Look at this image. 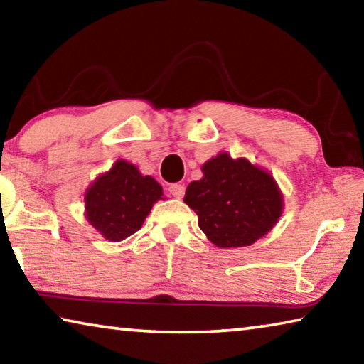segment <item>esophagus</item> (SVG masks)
Wrapping results in <instances>:
<instances>
[{
    "instance_id": "obj_1",
    "label": "esophagus",
    "mask_w": 364,
    "mask_h": 364,
    "mask_svg": "<svg viewBox=\"0 0 364 364\" xmlns=\"http://www.w3.org/2000/svg\"><path fill=\"white\" fill-rule=\"evenodd\" d=\"M170 194L176 197V199H181V197L184 196V191H186V188H184V184H180V183H175V184H170Z\"/></svg>"
}]
</instances>
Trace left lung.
I'll use <instances>...</instances> for the list:
<instances>
[{
    "instance_id": "obj_1",
    "label": "left lung",
    "mask_w": 364,
    "mask_h": 364,
    "mask_svg": "<svg viewBox=\"0 0 364 364\" xmlns=\"http://www.w3.org/2000/svg\"><path fill=\"white\" fill-rule=\"evenodd\" d=\"M202 171V180L189 183L184 202L217 247H245L278 223L284 200L268 171L228 152L207 160Z\"/></svg>"
}]
</instances>
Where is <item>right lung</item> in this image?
<instances>
[{"instance_id":"1","label":"right lung","mask_w":364,"mask_h":364,"mask_svg":"<svg viewBox=\"0 0 364 364\" xmlns=\"http://www.w3.org/2000/svg\"><path fill=\"white\" fill-rule=\"evenodd\" d=\"M162 194L152 176H143L133 164L120 159L86 189V220L107 241H123L143 226Z\"/></svg>"}]
</instances>
